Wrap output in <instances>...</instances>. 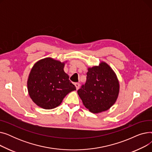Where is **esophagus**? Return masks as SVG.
Segmentation results:
<instances>
[{"label": "esophagus", "instance_id": "34e87169", "mask_svg": "<svg viewBox=\"0 0 152 152\" xmlns=\"http://www.w3.org/2000/svg\"><path fill=\"white\" fill-rule=\"evenodd\" d=\"M75 86H76V88L77 90H78L79 89V87H80V84H79V83H75Z\"/></svg>", "mask_w": 152, "mask_h": 152}]
</instances>
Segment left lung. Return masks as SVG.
<instances>
[{
  "mask_svg": "<svg viewBox=\"0 0 152 152\" xmlns=\"http://www.w3.org/2000/svg\"><path fill=\"white\" fill-rule=\"evenodd\" d=\"M87 69L86 83L77 91V94L83 105L91 112L105 111L115 104L118 97L119 83L117 76L104 61Z\"/></svg>",
  "mask_w": 152,
  "mask_h": 152,
  "instance_id": "left-lung-1",
  "label": "left lung"
}]
</instances>
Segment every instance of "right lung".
Returning a JSON list of instances; mask_svg holds the SVG:
<instances>
[{"mask_svg":"<svg viewBox=\"0 0 152 152\" xmlns=\"http://www.w3.org/2000/svg\"><path fill=\"white\" fill-rule=\"evenodd\" d=\"M50 57L37 61L32 68L27 81L29 97L38 107L45 110L59 106L76 87L64 71L65 63Z\"/></svg>","mask_w":152,"mask_h":152,"instance_id":"1","label":"right lung"}]
</instances>
